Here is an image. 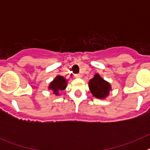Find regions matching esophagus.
Returning a JSON list of instances; mask_svg holds the SVG:
<instances>
[{"label":"esophagus","instance_id":"1","mask_svg":"<svg viewBox=\"0 0 150 150\" xmlns=\"http://www.w3.org/2000/svg\"><path fill=\"white\" fill-rule=\"evenodd\" d=\"M74 76H75V78H81L82 75L81 74H75V75H74Z\"/></svg>","mask_w":150,"mask_h":150}]
</instances>
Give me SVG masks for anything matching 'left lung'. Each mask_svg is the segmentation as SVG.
Segmentation results:
<instances>
[{
    "label": "left lung",
    "mask_w": 150,
    "mask_h": 150,
    "mask_svg": "<svg viewBox=\"0 0 150 150\" xmlns=\"http://www.w3.org/2000/svg\"><path fill=\"white\" fill-rule=\"evenodd\" d=\"M88 88L95 98L102 100L107 98L112 90L110 83L106 81L99 74H95L88 81Z\"/></svg>",
    "instance_id": "obj_1"
}]
</instances>
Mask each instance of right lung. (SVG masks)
Returning <instances> with one entry per match:
<instances>
[{"mask_svg": "<svg viewBox=\"0 0 150 150\" xmlns=\"http://www.w3.org/2000/svg\"><path fill=\"white\" fill-rule=\"evenodd\" d=\"M67 86V79L61 75H57L55 79L49 84L48 89L51 90L56 96L60 95V91L65 89Z\"/></svg>", "mask_w": 150, "mask_h": 150, "instance_id": "right-lung-1", "label": "right lung"}]
</instances>
